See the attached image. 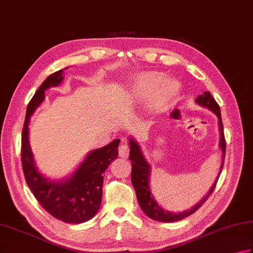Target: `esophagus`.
<instances>
[{
	"instance_id": "obj_1",
	"label": "esophagus",
	"mask_w": 253,
	"mask_h": 253,
	"mask_svg": "<svg viewBox=\"0 0 253 253\" xmlns=\"http://www.w3.org/2000/svg\"><path fill=\"white\" fill-rule=\"evenodd\" d=\"M128 152H130V147H128L126 141H122L120 146H119V155L122 159H126L128 156Z\"/></svg>"
}]
</instances>
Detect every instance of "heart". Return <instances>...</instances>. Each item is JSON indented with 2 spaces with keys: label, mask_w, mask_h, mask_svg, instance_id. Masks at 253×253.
I'll list each match as a JSON object with an SVG mask.
<instances>
[{
  "label": "heart",
  "mask_w": 253,
  "mask_h": 253,
  "mask_svg": "<svg viewBox=\"0 0 253 253\" xmlns=\"http://www.w3.org/2000/svg\"><path fill=\"white\" fill-rule=\"evenodd\" d=\"M179 93V84L174 79H164L159 71H144L136 76L133 82L128 98L135 104L150 101L155 111L169 109Z\"/></svg>",
  "instance_id": "b5f03b06"
}]
</instances>
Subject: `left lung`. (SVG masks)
Segmentation results:
<instances>
[{
	"mask_svg": "<svg viewBox=\"0 0 253 253\" xmlns=\"http://www.w3.org/2000/svg\"><path fill=\"white\" fill-rule=\"evenodd\" d=\"M195 101H196L198 104H201V106L209 109V110L215 113L218 118L219 133H220L219 147H220V150L222 152V162L220 166V171H219V174L217 176L215 183H213V185L211 186V188L209 189V192L207 193L206 196H205L197 205H195L194 207L190 208L189 211H185L180 212H170V211H165V209L162 208L160 205L157 204L150 188V175H151L150 164L147 163L146 159L144 157V155H143L139 143L133 139V137H130V140H128V144H130V156H128V159H130L132 163L131 182L133 184V187L135 189L137 202H139V205L143 212H144L147 217L153 219V220L162 221V222H174V221L182 220V219L192 215V213L196 211L198 208H201L203 206V204L207 201L209 196H211V193L213 192V189L216 187L217 180L222 170L223 160H225V153H226V141H225V135H223V126L221 122L220 108H219L216 100L212 98L211 93L209 91H205L203 94H201V96H198L196 99H195Z\"/></svg>",
	"mask_w": 253,
	"mask_h": 253,
	"instance_id": "obj_1",
	"label": "left lung"
}]
</instances>
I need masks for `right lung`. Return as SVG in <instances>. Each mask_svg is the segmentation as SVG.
Segmentation results:
<instances>
[{
	"mask_svg": "<svg viewBox=\"0 0 253 253\" xmlns=\"http://www.w3.org/2000/svg\"><path fill=\"white\" fill-rule=\"evenodd\" d=\"M63 74L61 69L48 76L28 103L22 132L21 160L26 183L41 206L61 221L82 223L90 220L99 211L102 199L103 173L118 157L120 140L116 139L106 146L89 152L69 177L50 180L37 170L28 141V123L32 114L44 101L46 90L57 87L63 82Z\"/></svg>",
	"mask_w": 253,
	"mask_h": 253,
	"instance_id": "add662e5",
	"label": "right lung"
}]
</instances>
